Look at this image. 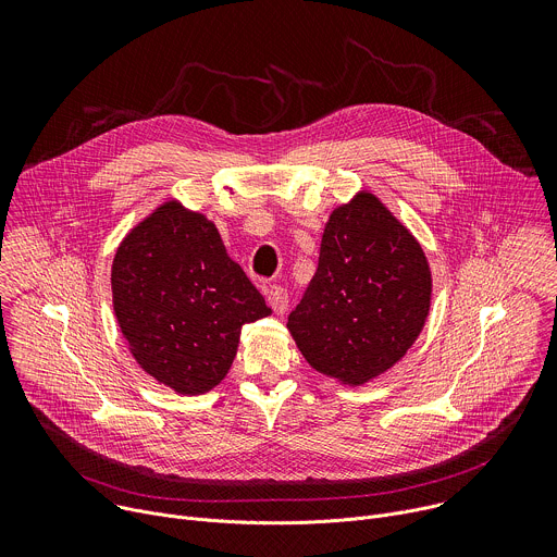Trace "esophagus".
Instances as JSON below:
<instances>
[{
    "label": "esophagus",
    "mask_w": 557,
    "mask_h": 557,
    "mask_svg": "<svg viewBox=\"0 0 557 557\" xmlns=\"http://www.w3.org/2000/svg\"><path fill=\"white\" fill-rule=\"evenodd\" d=\"M267 299H269V306L277 312V314H284L286 308H288V293L284 286H277L273 284L269 290H267Z\"/></svg>",
    "instance_id": "34e87169"
}]
</instances>
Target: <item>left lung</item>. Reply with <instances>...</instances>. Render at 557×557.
Here are the masks:
<instances>
[{
	"label": "left lung",
	"mask_w": 557,
	"mask_h": 557,
	"mask_svg": "<svg viewBox=\"0 0 557 557\" xmlns=\"http://www.w3.org/2000/svg\"><path fill=\"white\" fill-rule=\"evenodd\" d=\"M430 295L421 245L379 198L361 191L331 213L317 271L286 326L317 372L361 385L417 342Z\"/></svg>",
	"instance_id": "left-lung-1"
}]
</instances>
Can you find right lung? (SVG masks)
I'll return each instance as SVG.
<instances>
[{
	"instance_id": "obj_1",
	"label": "right lung",
	"mask_w": 557,
	"mask_h": 557,
	"mask_svg": "<svg viewBox=\"0 0 557 557\" xmlns=\"http://www.w3.org/2000/svg\"><path fill=\"white\" fill-rule=\"evenodd\" d=\"M114 314L138 366L181 394L228 372L240 329L271 314L213 222L165 202L134 226L112 264Z\"/></svg>"
}]
</instances>
